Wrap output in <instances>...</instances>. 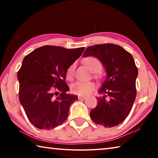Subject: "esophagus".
I'll return each instance as SVG.
<instances>
[{"label": "esophagus", "instance_id": "1", "mask_svg": "<svg viewBox=\"0 0 158 158\" xmlns=\"http://www.w3.org/2000/svg\"><path fill=\"white\" fill-rule=\"evenodd\" d=\"M78 99H79V100H85V97H82V96H79Z\"/></svg>", "mask_w": 158, "mask_h": 158}]
</instances>
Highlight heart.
<instances>
[{"instance_id": "b5f03b06", "label": "heart", "mask_w": 158, "mask_h": 158, "mask_svg": "<svg viewBox=\"0 0 158 158\" xmlns=\"http://www.w3.org/2000/svg\"><path fill=\"white\" fill-rule=\"evenodd\" d=\"M84 63L93 73H97L102 68V63L98 58L89 56L84 60ZM75 64L73 63L68 67L66 71V77L68 79H72L74 75ZM95 87V85L92 81H77L73 83L70 86L71 92L74 95L79 96H86L89 95Z\"/></svg>"}]
</instances>
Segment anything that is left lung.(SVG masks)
Listing matches in <instances>:
<instances>
[{"label":"left lung","mask_w":158,"mask_h":158,"mask_svg":"<svg viewBox=\"0 0 158 158\" xmlns=\"http://www.w3.org/2000/svg\"><path fill=\"white\" fill-rule=\"evenodd\" d=\"M83 56L98 58L106 72L90 118L105 127L121 124L129 115L137 95L138 69L132 56L119 45L109 43L88 47Z\"/></svg>","instance_id":"8db88e82"}]
</instances>
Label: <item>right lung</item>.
I'll return each instance as SVG.
<instances>
[{
    "label": "right lung",
    "mask_w": 158,
    "mask_h": 158,
    "mask_svg": "<svg viewBox=\"0 0 158 158\" xmlns=\"http://www.w3.org/2000/svg\"><path fill=\"white\" fill-rule=\"evenodd\" d=\"M84 50V47L68 49L46 45L23 58L17 74L19 98L35 127L51 130L68 118L69 106L78 98L67 93L69 89L65 82L66 71Z\"/></svg>",
    "instance_id": "1"
}]
</instances>
